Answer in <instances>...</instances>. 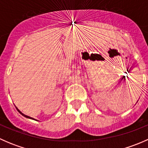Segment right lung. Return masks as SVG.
Here are the masks:
<instances>
[{"mask_svg":"<svg viewBox=\"0 0 148 148\" xmlns=\"http://www.w3.org/2000/svg\"><path fill=\"white\" fill-rule=\"evenodd\" d=\"M16 109H17V110H18V112H19V113H21V114H22V115H23V117H26V118H28V119H31V120H36V119L33 118V117H29V116H28V115H26V114H23V113H22V112H21V111H20V110H18V108H17V107H16Z\"/></svg>","mask_w":148,"mask_h":148,"instance_id":"add662e5","label":"right lung"}]
</instances>
